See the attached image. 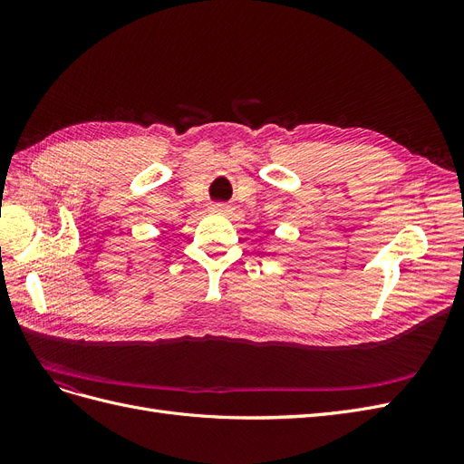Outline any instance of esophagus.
<instances>
[{"label": "esophagus", "instance_id": "esophagus-1", "mask_svg": "<svg viewBox=\"0 0 464 464\" xmlns=\"http://www.w3.org/2000/svg\"><path fill=\"white\" fill-rule=\"evenodd\" d=\"M213 210H215L217 215H228L232 208H230L228 205H222V203H218V205H215V207H213Z\"/></svg>", "mask_w": 464, "mask_h": 464}]
</instances>
